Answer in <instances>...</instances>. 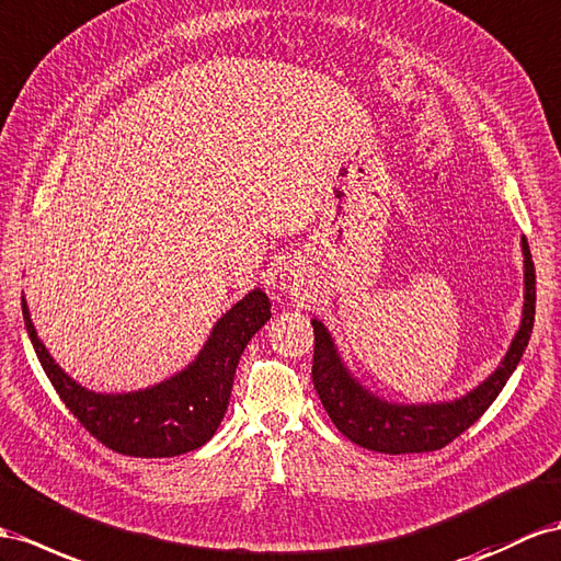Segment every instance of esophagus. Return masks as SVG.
<instances>
[{
	"mask_svg": "<svg viewBox=\"0 0 561 561\" xmlns=\"http://www.w3.org/2000/svg\"><path fill=\"white\" fill-rule=\"evenodd\" d=\"M282 289H284L286 294H291V296H296V294L300 291V279H298V275H296V272H291V270H286V275H284V282H282Z\"/></svg>",
	"mask_w": 561,
	"mask_h": 561,
	"instance_id": "1",
	"label": "esophagus"
}]
</instances>
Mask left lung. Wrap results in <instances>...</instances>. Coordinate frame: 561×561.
<instances>
[{"label":"left lung","mask_w":561,"mask_h":561,"mask_svg":"<svg viewBox=\"0 0 561 561\" xmlns=\"http://www.w3.org/2000/svg\"><path fill=\"white\" fill-rule=\"evenodd\" d=\"M524 318L505 360L481 386L453 403L431 405H396L381 400L357 383L346 365L341 363L332 336L320 320H312L314 353H312V383L334 426L348 440L367 450L400 455V453H431L453 443L459 434L477 422L493 405L497 393L505 389L512 371L519 365L534 332L536 318V267L530 261L528 243L524 239Z\"/></svg>","instance_id":"obj_1"}]
</instances>
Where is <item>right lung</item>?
<instances>
[{"label":"right lung","mask_w":561,"mask_h":561,"mask_svg":"<svg viewBox=\"0 0 561 561\" xmlns=\"http://www.w3.org/2000/svg\"><path fill=\"white\" fill-rule=\"evenodd\" d=\"M27 336L51 386L73 417L106 448L130 457H175L196 450L218 431L232 393L239 357L270 320V300L253 289L225 312L196 360L151 389L94 393L82 389L51 360L21 298Z\"/></svg>","instance_id":"right-lung-1"}]
</instances>
